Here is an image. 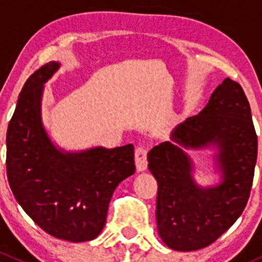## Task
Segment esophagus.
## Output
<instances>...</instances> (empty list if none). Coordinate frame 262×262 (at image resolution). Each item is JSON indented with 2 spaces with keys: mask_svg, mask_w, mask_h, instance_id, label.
I'll return each mask as SVG.
<instances>
[{
  "mask_svg": "<svg viewBox=\"0 0 262 262\" xmlns=\"http://www.w3.org/2000/svg\"><path fill=\"white\" fill-rule=\"evenodd\" d=\"M148 161H147V150L143 147L136 148V167L138 171L147 170Z\"/></svg>",
  "mask_w": 262,
  "mask_h": 262,
  "instance_id": "1",
  "label": "esophagus"
}]
</instances>
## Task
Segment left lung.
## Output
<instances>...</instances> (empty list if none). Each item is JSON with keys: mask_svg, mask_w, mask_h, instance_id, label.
Listing matches in <instances>:
<instances>
[{"mask_svg": "<svg viewBox=\"0 0 262 262\" xmlns=\"http://www.w3.org/2000/svg\"><path fill=\"white\" fill-rule=\"evenodd\" d=\"M215 147L221 181L200 187L184 150ZM257 158V136L244 90L226 78L207 106L171 132L170 141L148 152V168L158 184L156 221L161 239L176 251L213 244L244 212Z\"/></svg>", "mask_w": 262, "mask_h": 262, "instance_id": "1", "label": "left lung"}]
</instances>
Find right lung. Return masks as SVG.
I'll list each match as a JSON object with an SVG mask.
<instances>
[{
	"label": "right lung",
	"mask_w": 262,
	"mask_h": 262,
	"mask_svg": "<svg viewBox=\"0 0 262 262\" xmlns=\"http://www.w3.org/2000/svg\"><path fill=\"white\" fill-rule=\"evenodd\" d=\"M59 67L52 60L39 68L18 95L7 128V179L15 199L43 231L64 241H91L104 228L116 186L136 171L134 147L68 152L53 143L41 100Z\"/></svg>",
	"instance_id": "add662e5"
}]
</instances>
